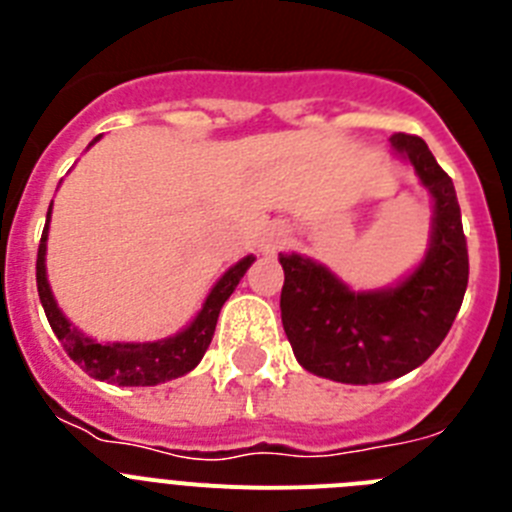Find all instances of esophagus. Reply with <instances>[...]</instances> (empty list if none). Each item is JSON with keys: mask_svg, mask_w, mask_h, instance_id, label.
Here are the masks:
<instances>
[{"mask_svg": "<svg viewBox=\"0 0 512 512\" xmlns=\"http://www.w3.org/2000/svg\"><path fill=\"white\" fill-rule=\"evenodd\" d=\"M282 243H284V233H271V238H269V241H266L264 248L269 253H274L279 246H282Z\"/></svg>", "mask_w": 512, "mask_h": 512, "instance_id": "esophagus-1", "label": "esophagus"}]
</instances>
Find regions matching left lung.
Here are the masks:
<instances>
[{
	"label": "left lung",
	"instance_id": "8db88e82",
	"mask_svg": "<svg viewBox=\"0 0 512 512\" xmlns=\"http://www.w3.org/2000/svg\"><path fill=\"white\" fill-rule=\"evenodd\" d=\"M436 200L431 251L400 287L356 295L323 266L282 253V325L307 372L343 384H379L413 372L441 346L469 282L467 235L451 176L425 140L392 135Z\"/></svg>",
	"mask_w": 512,
	"mask_h": 512
}]
</instances>
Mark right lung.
<instances>
[{"mask_svg":"<svg viewBox=\"0 0 512 512\" xmlns=\"http://www.w3.org/2000/svg\"><path fill=\"white\" fill-rule=\"evenodd\" d=\"M53 205V202H51ZM51 220V210H48ZM48 220H45L43 235L38 246V264H35V279H38V295L43 302L45 318L51 323L53 333L63 343V351L76 361V364L94 379L102 382L122 384V387H153V384L169 382V379L182 377L192 372L200 364L215 336L217 315L220 307L225 305L233 289L238 287L241 277L246 274L248 266L253 264V256H246L243 261L228 269L223 279L212 287L210 297L205 300V307L194 323L179 336L166 338L156 343H97L92 338L81 336L79 330L71 328V323L61 315L56 300L51 295L48 279H45V241H48Z\"/></svg>","mask_w":512,"mask_h":512,"instance_id":"right-lung-1","label":"right lung"}]
</instances>
